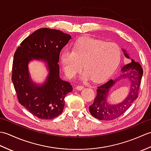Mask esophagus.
Masks as SVG:
<instances>
[{
    "instance_id": "esophagus-1",
    "label": "esophagus",
    "mask_w": 151,
    "mask_h": 151,
    "mask_svg": "<svg viewBox=\"0 0 151 151\" xmlns=\"http://www.w3.org/2000/svg\"><path fill=\"white\" fill-rule=\"evenodd\" d=\"M76 89H77V90H78V91H81V90H82L83 89H84V86H76Z\"/></svg>"
}]
</instances>
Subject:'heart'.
<instances>
[{
	"instance_id": "1",
	"label": "heart",
	"mask_w": 151,
	"mask_h": 151,
	"mask_svg": "<svg viewBox=\"0 0 151 151\" xmlns=\"http://www.w3.org/2000/svg\"><path fill=\"white\" fill-rule=\"evenodd\" d=\"M121 50L117 44L106 43L88 37L80 39L74 49L63 50L60 61L66 76L73 78L83 68L81 80L102 82L112 75L119 64Z\"/></svg>"
}]
</instances>
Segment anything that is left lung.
Here are the masks:
<instances>
[{"mask_svg": "<svg viewBox=\"0 0 151 151\" xmlns=\"http://www.w3.org/2000/svg\"><path fill=\"white\" fill-rule=\"evenodd\" d=\"M124 56L130 59L127 51L122 49ZM130 63L124 65L121 69V75L115 80H110L97 88V97L93 103L89 106V112L99 120L110 121L119 117L124 113L133 102L137 98L139 88L143 76V69L140 64L133 59ZM127 79L129 82V91L124 100L118 104H110L107 101L108 96L113 86L121 80Z\"/></svg>", "mask_w": 151, "mask_h": 151, "instance_id": "1", "label": "left lung"}]
</instances>
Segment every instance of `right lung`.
<instances>
[{
  "label": "right lung",
  "mask_w": 151,
  "mask_h": 151,
  "mask_svg": "<svg viewBox=\"0 0 151 151\" xmlns=\"http://www.w3.org/2000/svg\"><path fill=\"white\" fill-rule=\"evenodd\" d=\"M71 40L58 30L40 28L22 41L14 56L12 82L19 103L41 119H52L62 113L65 95L72 91L70 83L60 76V52ZM43 62L47 75L37 83L31 78L29 63Z\"/></svg>",
  "instance_id": "1"
}]
</instances>
